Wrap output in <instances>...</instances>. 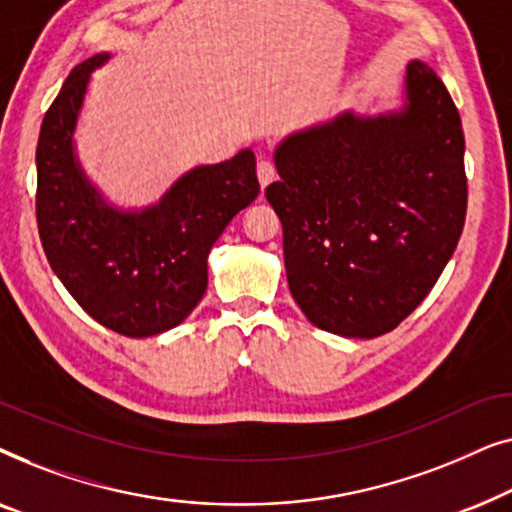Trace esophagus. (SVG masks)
<instances>
[{
    "label": "esophagus",
    "instance_id": "1",
    "mask_svg": "<svg viewBox=\"0 0 512 512\" xmlns=\"http://www.w3.org/2000/svg\"><path fill=\"white\" fill-rule=\"evenodd\" d=\"M256 172H258V181H261L263 188L268 186V184H272V181H275V177H277L275 165H272L270 160H258Z\"/></svg>",
    "mask_w": 512,
    "mask_h": 512
}]
</instances>
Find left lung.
<instances>
[{"label":"left lung","instance_id":"8db88e82","mask_svg":"<svg viewBox=\"0 0 512 512\" xmlns=\"http://www.w3.org/2000/svg\"><path fill=\"white\" fill-rule=\"evenodd\" d=\"M265 188L291 296L321 331L377 338L429 296L466 221L464 130L445 83L405 69L403 109L286 137Z\"/></svg>","mask_w":512,"mask_h":512}]
</instances>
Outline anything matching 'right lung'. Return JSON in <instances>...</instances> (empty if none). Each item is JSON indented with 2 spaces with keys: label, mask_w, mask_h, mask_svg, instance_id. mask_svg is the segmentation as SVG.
I'll list each match as a JSON object with an SVG mask.
<instances>
[{
  "label": "right lung",
  "mask_w": 512,
  "mask_h": 512,
  "mask_svg": "<svg viewBox=\"0 0 512 512\" xmlns=\"http://www.w3.org/2000/svg\"><path fill=\"white\" fill-rule=\"evenodd\" d=\"M97 53L72 69L48 107L37 144V226L46 258L97 324L128 338L179 326L207 291V256L240 209L256 200V158L244 149L200 165L156 205H109L76 158L74 132Z\"/></svg>",
  "instance_id": "obj_1"
}]
</instances>
